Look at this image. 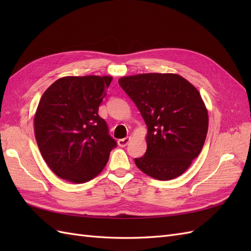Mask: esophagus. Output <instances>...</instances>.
Returning <instances> with one entry per match:
<instances>
[{"instance_id":"1","label":"esophagus","mask_w":251,"mask_h":251,"mask_svg":"<svg viewBox=\"0 0 251 251\" xmlns=\"http://www.w3.org/2000/svg\"><path fill=\"white\" fill-rule=\"evenodd\" d=\"M130 141H131V137H126V138H123V139H119L117 141V143H118L119 147L125 148V147L127 146L128 142H130Z\"/></svg>"}]
</instances>
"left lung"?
I'll return each instance as SVG.
<instances>
[{
  "label": "left lung",
  "mask_w": 251,
  "mask_h": 251,
  "mask_svg": "<svg viewBox=\"0 0 251 251\" xmlns=\"http://www.w3.org/2000/svg\"><path fill=\"white\" fill-rule=\"evenodd\" d=\"M118 82L148 126L147 151L135 158V164L158 180L179 177L198 157L206 139L208 113L199 91L173 73L131 75Z\"/></svg>",
  "instance_id": "obj_1"
}]
</instances>
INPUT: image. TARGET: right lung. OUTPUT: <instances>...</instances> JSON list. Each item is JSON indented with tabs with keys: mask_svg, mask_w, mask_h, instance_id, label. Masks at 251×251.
Returning <instances> with one entry per match:
<instances>
[{
	"mask_svg": "<svg viewBox=\"0 0 251 251\" xmlns=\"http://www.w3.org/2000/svg\"><path fill=\"white\" fill-rule=\"evenodd\" d=\"M111 76H66L45 91L34 116L41 154L56 176L85 183L100 174L117 146L98 108Z\"/></svg>",
	"mask_w": 251,
	"mask_h": 251,
	"instance_id": "1",
	"label": "right lung"
}]
</instances>
